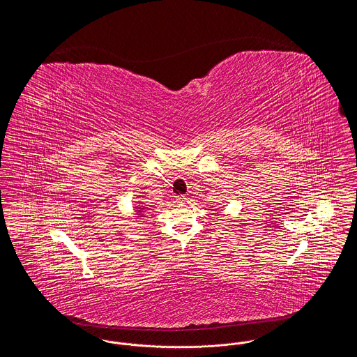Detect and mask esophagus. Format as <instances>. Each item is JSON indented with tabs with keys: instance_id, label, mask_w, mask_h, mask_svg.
I'll return each instance as SVG.
<instances>
[{
	"instance_id": "esophagus-1",
	"label": "esophagus",
	"mask_w": 357,
	"mask_h": 357,
	"mask_svg": "<svg viewBox=\"0 0 357 357\" xmlns=\"http://www.w3.org/2000/svg\"><path fill=\"white\" fill-rule=\"evenodd\" d=\"M175 201H176L178 204H183L187 201L186 195H176Z\"/></svg>"
}]
</instances>
